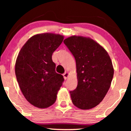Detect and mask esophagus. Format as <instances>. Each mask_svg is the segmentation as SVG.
Instances as JSON below:
<instances>
[{
	"mask_svg": "<svg viewBox=\"0 0 131 131\" xmlns=\"http://www.w3.org/2000/svg\"><path fill=\"white\" fill-rule=\"evenodd\" d=\"M63 76H64V78L65 79H66L69 76V73L68 72H66L65 73H64L63 74Z\"/></svg>",
	"mask_w": 131,
	"mask_h": 131,
	"instance_id": "1",
	"label": "esophagus"
}]
</instances>
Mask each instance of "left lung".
Segmentation results:
<instances>
[{
    "instance_id": "1",
    "label": "left lung",
    "mask_w": 131,
    "mask_h": 131,
    "mask_svg": "<svg viewBox=\"0 0 131 131\" xmlns=\"http://www.w3.org/2000/svg\"><path fill=\"white\" fill-rule=\"evenodd\" d=\"M64 43L76 62L78 86L70 92L72 103L82 110L94 108L103 101L111 86L114 69L110 57L90 37L71 36Z\"/></svg>"
}]
</instances>
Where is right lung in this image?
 <instances>
[{"instance_id": "1", "label": "right lung", "mask_w": 131, "mask_h": 131, "mask_svg": "<svg viewBox=\"0 0 131 131\" xmlns=\"http://www.w3.org/2000/svg\"><path fill=\"white\" fill-rule=\"evenodd\" d=\"M64 37L51 33L34 35L18 55L15 67L17 82L26 99L37 108L54 104L62 85L63 76L55 71L52 55Z\"/></svg>"}]
</instances>
